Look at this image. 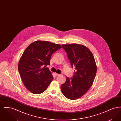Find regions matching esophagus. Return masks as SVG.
Listing matches in <instances>:
<instances>
[{"label":"esophagus","instance_id":"34e87169","mask_svg":"<svg viewBox=\"0 0 121 121\" xmlns=\"http://www.w3.org/2000/svg\"><path fill=\"white\" fill-rule=\"evenodd\" d=\"M55 74L56 76H59V75H60L59 74H58V73H55Z\"/></svg>","mask_w":121,"mask_h":121}]
</instances>
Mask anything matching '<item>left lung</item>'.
Wrapping results in <instances>:
<instances>
[{
    "label": "left lung",
    "instance_id": "8db88e82",
    "mask_svg": "<svg viewBox=\"0 0 121 121\" xmlns=\"http://www.w3.org/2000/svg\"><path fill=\"white\" fill-rule=\"evenodd\" d=\"M72 67H75L72 78H66L61 90L66 98L76 100L84 95L92 86L97 73L95 59L90 50L78 44H63Z\"/></svg>",
    "mask_w": 121,
    "mask_h": 121
}]
</instances>
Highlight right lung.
I'll list each match as a JSON object with an SVG mask.
<instances>
[{
  "label": "right lung",
  "instance_id": "obj_1",
  "mask_svg": "<svg viewBox=\"0 0 121 121\" xmlns=\"http://www.w3.org/2000/svg\"><path fill=\"white\" fill-rule=\"evenodd\" d=\"M61 46L46 41H37L23 52L18 64L25 86L30 92L40 94L48 88L53 77L48 68L52 54Z\"/></svg>",
  "mask_w": 121,
  "mask_h": 121
}]
</instances>
